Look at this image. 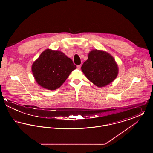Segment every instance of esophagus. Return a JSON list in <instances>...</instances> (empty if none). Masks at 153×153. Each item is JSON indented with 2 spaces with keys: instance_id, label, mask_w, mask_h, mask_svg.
Here are the masks:
<instances>
[{
  "instance_id": "1",
  "label": "esophagus",
  "mask_w": 153,
  "mask_h": 153,
  "mask_svg": "<svg viewBox=\"0 0 153 153\" xmlns=\"http://www.w3.org/2000/svg\"><path fill=\"white\" fill-rule=\"evenodd\" d=\"M80 68H81V65H77V69H80Z\"/></svg>"
}]
</instances>
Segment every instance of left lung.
<instances>
[{
  "label": "left lung",
  "mask_w": 153,
  "mask_h": 153,
  "mask_svg": "<svg viewBox=\"0 0 153 153\" xmlns=\"http://www.w3.org/2000/svg\"><path fill=\"white\" fill-rule=\"evenodd\" d=\"M88 80L98 87L108 85L117 78L118 66L114 57L106 51L92 50L81 66Z\"/></svg>",
  "instance_id": "obj_1"
}]
</instances>
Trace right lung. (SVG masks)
Here are the masks:
<instances>
[{
	"instance_id": "1",
	"label": "right lung",
	"mask_w": 153,
	"mask_h": 153,
	"mask_svg": "<svg viewBox=\"0 0 153 153\" xmlns=\"http://www.w3.org/2000/svg\"><path fill=\"white\" fill-rule=\"evenodd\" d=\"M76 68L72 60L64 53L48 49L34 62L31 70L40 86L53 91L60 87Z\"/></svg>"
}]
</instances>
